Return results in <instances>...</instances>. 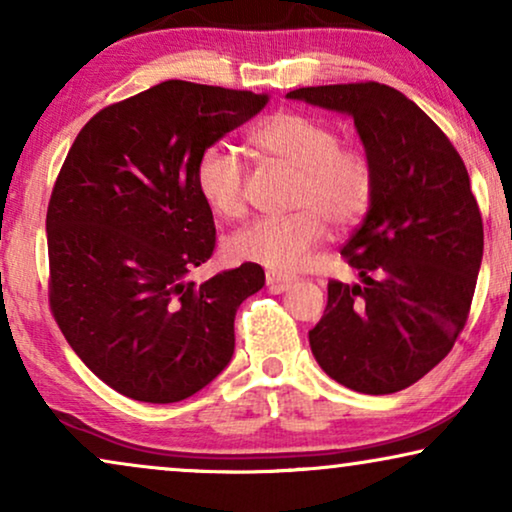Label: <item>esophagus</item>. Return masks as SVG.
<instances>
[{"label":"esophagus","mask_w":512,"mask_h":512,"mask_svg":"<svg viewBox=\"0 0 512 512\" xmlns=\"http://www.w3.org/2000/svg\"><path fill=\"white\" fill-rule=\"evenodd\" d=\"M265 282H268V286H272V289L284 291L286 286L293 282V277L282 275V272H275V270H268V272H265Z\"/></svg>","instance_id":"1"}]
</instances>
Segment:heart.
<instances>
[{"mask_svg": "<svg viewBox=\"0 0 512 512\" xmlns=\"http://www.w3.org/2000/svg\"><path fill=\"white\" fill-rule=\"evenodd\" d=\"M249 144L270 163L296 170L289 216H263L228 240L235 261L293 272L335 228L359 223L373 205L375 170L359 146L340 144V132L324 118L279 111L249 135ZM200 198L221 219H237L247 209V170L226 144H209L195 160Z\"/></svg>", "mask_w": 512, "mask_h": 512, "instance_id": "b5f03b06", "label": "heart"}]
</instances>
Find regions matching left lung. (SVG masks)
Instances as JSON below:
<instances>
[{"label": "left lung", "mask_w": 512, "mask_h": 512, "mask_svg": "<svg viewBox=\"0 0 512 512\" xmlns=\"http://www.w3.org/2000/svg\"><path fill=\"white\" fill-rule=\"evenodd\" d=\"M286 97L352 116L375 170L373 205L342 247L361 284L328 282L312 354L347 389L394 394L450 354L471 310L485 235L466 165L445 132L384 83Z\"/></svg>", "instance_id": "left-lung-1"}]
</instances>
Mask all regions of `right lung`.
<instances>
[{
	"instance_id": "right-lung-1",
	"label": "right lung",
	"mask_w": 512,
	"mask_h": 512,
	"mask_svg": "<svg viewBox=\"0 0 512 512\" xmlns=\"http://www.w3.org/2000/svg\"><path fill=\"white\" fill-rule=\"evenodd\" d=\"M268 95L163 81L83 125L46 214L48 300L79 359L118 394L177 403L230 363L235 312L261 291L256 263L188 282L212 256L195 160Z\"/></svg>"
}]
</instances>
